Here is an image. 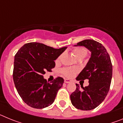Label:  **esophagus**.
<instances>
[{
  "label": "esophagus",
  "instance_id": "esophagus-1",
  "mask_svg": "<svg viewBox=\"0 0 123 123\" xmlns=\"http://www.w3.org/2000/svg\"><path fill=\"white\" fill-rule=\"evenodd\" d=\"M71 81L70 79H65V83H69V82H71Z\"/></svg>",
  "mask_w": 123,
  "mask_h": 123
}]
</instances>
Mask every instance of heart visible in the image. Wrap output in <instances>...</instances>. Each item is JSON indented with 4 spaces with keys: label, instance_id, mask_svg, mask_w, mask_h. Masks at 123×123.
<instances>
[{
    "label": "heart",
    "instance_id": "obj_1",
    "mask_svg": "<svg viewBox=\"0 0 123 123\" xmlns=\"http://www.w3.org/2000/svg\"><path fill=\"white\" fill-rule=\"evenodd\" d=\"M73 53L75 56L78 59L82 60V58H85L88 54V50L87 49L83 47H75L73 49ZM63 55V54H62L58 56V58H56V62H60L62 59ZM78 72V69L76 68H73V67H67L65 68L62 70V73L65 76V77L68 78H71L75 76V74Z\"/></svg>",
    "mask_w": 123,
    "mask_h": 123
}]
</instances>
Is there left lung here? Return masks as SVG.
<instances>
[{
	"instance_id": "8db88e82",
	"label": "left lung",
	"mask_w": 123,
	"mask_h": 123,
	"mask_svg": "<svg viewBox=\"0 0 123 123\" xmlns=\"http://www.w3.org/2000/svg\"><path fill=\"white\" fill-rule=\"evenodd\" d=\"M77 45H83L92 53L87 65L76 78L77 81L89 79V84L85 87L81 86V88L76 84V89L70 98L78 109L91 110L97 107L108 94L112 78V63L106 49L100 42L86 39Z\"/></svg>"
}]
</instances>
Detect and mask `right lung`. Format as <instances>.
<instances>
[{
    "label": "right lung",
    "mask_w": 123,
    "mask_h": 123,
    "mask_svg": "<svg viewBox=\"0 0 123 123\" xmlns=\"http://www.w3.org/2000/svg\"><path fill=\"white\" fill-rule=\"evenodd\" d=\"M67 48L54 49L39 42H29L15 54L14 84L19 96L29 106L41 109L53 104L64 79L57 77L48 82L43 75L55 68L54 60Z\"/></svg>",
    "instance_id": "add662e5"
}]
</instances>
